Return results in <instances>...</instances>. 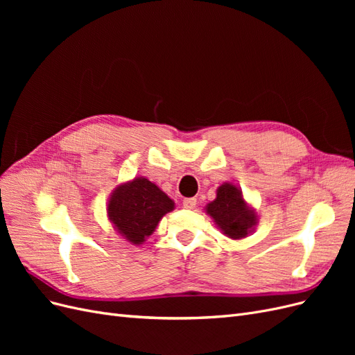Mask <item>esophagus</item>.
<instances>
[{
  "instance_id": "1",
  "label": "esophagus",
  "mask_w": 355,
  "mask_h": 355,
  "mask_svg": "<svg viewBox=\"0 0 355 355\" xmlns=\"http://www.w3.org/2000/svg\"><path fill=\"white\" fill-rule=\"evenodd\" d=\"M182 204H184L185 209H194L197 206V200L196 198H185L184 201H182Z\"/></svg>"
}]
</instances>
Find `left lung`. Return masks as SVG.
Masks as SVG:
<instances>
[{"label":"left lung","mask_w":355,"mask_h":355,"mask_svg":"<svg viewBox=\"0 0 355 355\" xmlns=\"http://www.w3.org/2000/svg\"><path fill=\"white\" fill-rule=\"evenodd\" d=\"M207 213L231 239L245 237L256 222L254 213L245 206L240 189L232 184L219 187L216 200L209 204Z\"/></svg>","instance_id":"1"}]
</instances>
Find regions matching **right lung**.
I'll return each instance as SVG.
<instances>
[{"mask_svg": "<svg viewBox=\"0 0 355 355\" xmlns=\"http://www.w3.org/2000/svg\"><path fill=\"white\" fill-rule=\"evenodd\" d=\"M173 207L175 202L155 184L137 178L115 189L108 204V216L125 240L141 244Z\"/></svg>", "mask_w": 355, "mask_h": 355, "instance_id": "right-lung-1", "label": "right lung"}]
</instances>
